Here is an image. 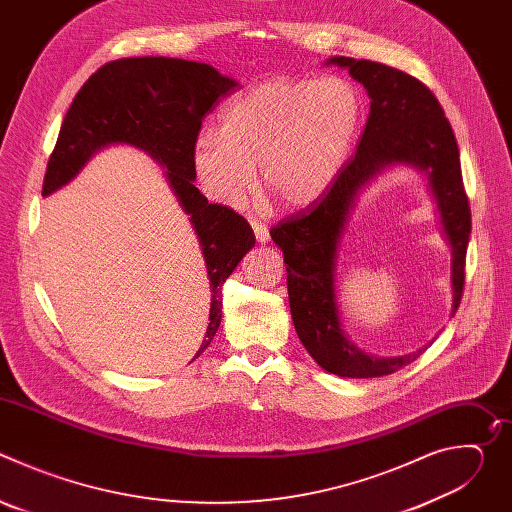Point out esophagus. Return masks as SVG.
Masks as SVG:
<instances>
[{
	"label": "esophagus",
	"instance_id": "34e87169",
	"mask_svg": "<svg viewBox=\"0 0 512 512\" xmlns=\"http://www.w3.org/2000/svg\"><path fill=\"white\" fill-rule=\"evenodd\" d=\"M251 227H253V231H255V237H257V241L259 243H267L269 241V229H267V225L263 223V221H259V218H255V216H251Z\"/></svg>",
	"mask_w": 512,
	"mask_h": 512
}]
</instances>
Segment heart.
I'll return each mask as SVG.
<instances>
[{
  "mask_svg": "<svg viewBox=\"0 0 512 512\" xmlns=\"http://www.w3.org/2000/svg\"><path fill=\"white\" fill-rule=\"evenodd\" d=\"M362 97L336 75L271 79L237 95L221 129H202L192 162L204 190L229 204L261 188L285 208H304L336 182L358 131Z\"/></svg>",
  "mask_w": 512,
  "mask_h": 512,
  "instance_id": "obj_1",
  "label": "heart"
}]
</instances>
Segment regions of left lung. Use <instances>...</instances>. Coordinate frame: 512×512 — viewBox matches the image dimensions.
Here are the masks:
<instances>
[{
    "label": "left lung",
    "instance_id": "obj_1",
    "mask_svg": "<svg viewBox=\"0 0 512 512\" xmlns=\"http://www.w3.org/2000/svg\"><path fill=\"white\" fill-rule=\"evenodd\" d=\"M326 64L348 68L352 79L367 89V127L356 154L342 166L330 190L306 210L279 221L271 239L283 251L291 320L310 356L332 375L371 379L407 367L433 340L411 354L377 358L358 350L340 328L334 294L336 251L360 188L395 164H409L427 174L454 255L452 316L464 294L472 216L458 141L435 95L419 79L381 62L334 56Z\"/></svg>",
    "mask_w": 512,
    "mask_h": 512
}]
</instances>
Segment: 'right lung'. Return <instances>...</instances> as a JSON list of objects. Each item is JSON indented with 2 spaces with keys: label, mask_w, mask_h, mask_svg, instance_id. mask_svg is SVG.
<instances>
[{
  "label": "right lung",
  "mask_w": 512,
  "mask_h": 512,
  "mask_svg": "<svg viewBox=\"0 0 512 512\" xmlns=\"http://www.w3.org/2000/svg\"><path fill=\"white\" fill-rule=\"evenodd\" d=\"M235 85L212 66L182 58L141 56L103 64L68 107L42 186V196L52 194L111 143L135 145L168 170L166 178L198 235L210 285V322L196 356L221 324L225 279L255 245L253 229L239 212L208 204L194 186L192 148L202 119Z\"/></svg>",
  "instance_id": "add662e5"
}]
</instances>
